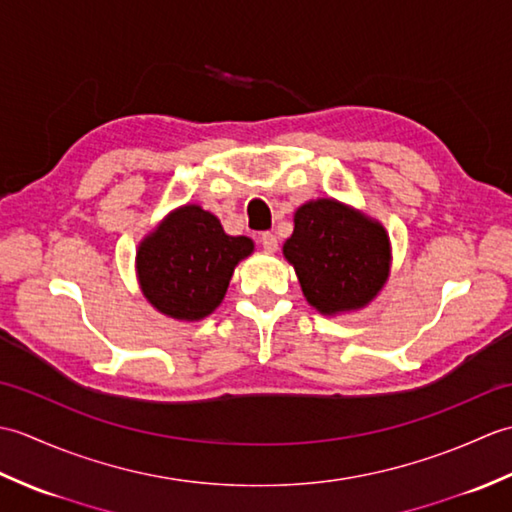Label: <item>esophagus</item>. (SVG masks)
<instances>
[{"label":"esophagus","instance_id":"34e87169","mask_svg":"<svg viewBox=\"0 0 512 512\" xmlns=\"http://www.w3.org/2000/svg\"><path fill=\"white\" fill-rule=\"evenodd\" d=\"M259 242H262L264 250H268V253H275V250L279 248V239L273 233H262L259 235Z\"/></svg>","mask_w":512,"mask_h":512}]
</instances>
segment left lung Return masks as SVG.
Returning <instances> with one entry per match:
<instances>
[{
	"label": "left lung",
	"instance_id": "1",
	"mask_svg": "<svg viewBox=\"0 0 512 512\" xmlns=\"http://www.w3.org/2000/svg\"><path fill=\"white\" fill-rule=\"evenodd\" d=\"M303 295L321 314L365 308L389 277L391 246L385 226L332 198L312 200L295 213L284 244Z\"/></svg>",
	"mask_w": 512,
	"mask_h": 512
}]
</instances>
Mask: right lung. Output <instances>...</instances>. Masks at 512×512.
Returning a JSON list of instances; mask_svg holds the SVG:
<instances>
[{
  "label": "right lung",
  "instance_id": "1",
  "mask_svg": "<svg viewBox=\"0 0 512 512\" xmlns=\"http://www.w3.org/2000/svg\"><path fill=\"white\" fill-rule=\"evenodd\" d=\"M253 248L250 237L226 235L213 213L184 204L140 242V290L167 317L200 321L220 306L235 266Z\"/></svg>",
  "mask_w": 512,
  "mask_h": 512
}]
</instances>
